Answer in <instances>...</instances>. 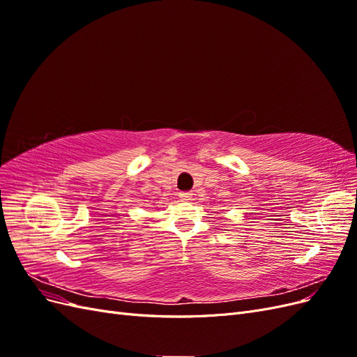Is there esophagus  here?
<instances>
[{
	"instance_id": "1",
	"label": "esophagus",
	"mask_w": 357,
	"mask_h": 357,
	"mask_svg": "<svg viewBox=\"0 0 357 357\" xmlns=\"http://www.w3.org/2000/svg\"><path fill=\"white\" fill-rule=\"evenodd\" d=\"M178 197L181 201H190L192 199V192H180Z\"/></svg>"
}]
</instances>
